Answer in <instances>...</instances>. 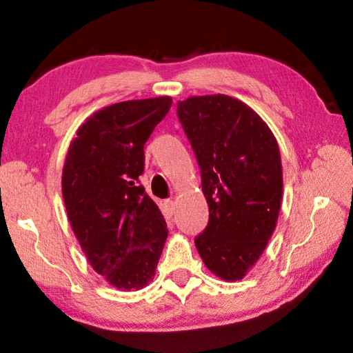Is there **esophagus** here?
I'll return each mask as SVG.
<instances>
[{
    "mask_svg": "<svg viewBox=\"0 0 353 353\" xmlns=\"http://www.w3.org/2000/svg\"><path fill=\"white\" fill-rule=\"evenodd\" d=\"M165 205H166V208H168V212L172 214L174 213V210H176V202L172 201V199H168L165 202Z\"/></svg>",
    "mask_w": 353,
    "mask_h": 353,
    "instance_id": "esophagus-1",
    "label": "esophagus"
}]
</instances>
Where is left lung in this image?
<instances>
[{"instance_id": "obj_1", "label": "left lung", "mask_w": 353, "mask_h": 353, "mask_svg": "<svg viewBox=\"0 0 353 353\" xmlns=\"http://www.w3.org/2000/svg\"><path fill=\"white\" fill-rule=\"evenodd\" d=\"M177 117L199 163L210 213L194 244L214 276L241 280L277 224L283 193L277 140L249 105L225 94L179 101Z\"/></svg>"}]
</instances>
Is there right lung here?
<instances>
[{
    "instance_id": "add662e5",
    "label": "right lung",
    "mask_w": 353,
    "mask_h": 353,
    "mask_svg": "<svg viewBox=\"0 0 353 353\" xmlns=\"http://www.w3.org/2000/svg\"><path fill=\"white\" fill-rule=\"evenodd\" d=\"M172 99L117 103L93 113L70 143L62 194L74 235L92 268L119 290L151 282L168 229L139 177L145 143Z\"/></svg>"
}]
</instances>
